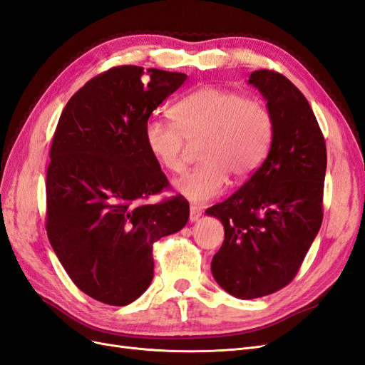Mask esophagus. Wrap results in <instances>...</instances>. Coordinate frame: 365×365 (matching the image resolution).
I'll use <instances>...</instances> for the list:
<instances>
[{
    "label": "esophagus",
    "mask_w": 365,
    "mask_h": 365,
    "mask_svg": "<svg viewBox=\"0 0 365 365\" xmlns=\"http://www.w3.org/2000/svg\"><path fill=\"white\" fill-rule=\"evenodd\" d=\"M201 215H202V212L200 208H197L196 205H190V220H192V222H196V220L201 217Z\"/></svg>",
    "instance_id": "obj_1"
}]
</instances>
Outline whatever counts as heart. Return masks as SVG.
Masks as SVG:
<instances>
[{
    "mask_svg": "<svg viewBox=\"0 0 365 365\" xmlns=\"http://www.w3.org/2000/svg\"><path fill=\"white\" fill-rule=\"evenodd\" d=\"M172 117L173 121L149 118L145 141L152 157L172 173L185 170L187 143H201L202 163L176 182V190L192 201L219 196L228 176L235 181L250 178L268 155L272 115L267 106L244 94L204 86L182 97Z\"/></svg>",
    "mask_w": 365,
    "mask_h": 365,
    "instance_id": "obj_1",
    "label": "heart"
}]
</instances>
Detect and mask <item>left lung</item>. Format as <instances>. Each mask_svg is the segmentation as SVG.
I'll use <instances>...</instances> for the list:
<instances>
[{"instance_id": "left-lung-1", "label": "left lung", "mask_w": 365, "mask_h": 365, "mask_svg": "<svg viewBox=\"0 0 365 365\" xmlns=\"http://www.w3.org/2000/svg\"><path fill=\"white\" fill-rule=\"evenodd\" d=\"M272 115V141L260 168L224 202L207 208L225 239L212 260L220 288L250 300L277 292L300 269L323 222L326 143L311 105L277 71L250 74Z\"/></svg>"}]
</instances>
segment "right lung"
Listing matches in <instances>:
<instances>
[{
  "label": "right lung",
  "mask_w": 365,
  "mask_h": 365,
  "mask_svg": "<svg viewBox=\"0 0 365 365\" xmlns=\"http://www.w3.org/2000/svg\"><path fill=\"white\" fill-rule=\"evenodd\" d=\"M184 73L120 65L93 77L65 105L50 149V244L73 283L97 302L126 306L153 279L152 247L189 220L145 141L153 109L185 82Z\"/></svg>",
  "instance_id": "add662e5"
}]
</instances>
